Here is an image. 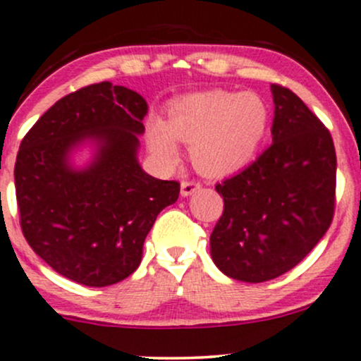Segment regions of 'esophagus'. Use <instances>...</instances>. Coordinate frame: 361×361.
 <instances>
[{"label": "esophagus", "mask_w": 361, "mask_h": 361, "mask_svg": "<svg viewBox=\"0 0 361 361\" xmlns=\"http://www.w3.org/2000/svg\"><path fill=\"white\" fill-rule=\"evenodd\" d=\"M200 187H202V185H200L199 181H193V180H183V181H181V195H183V197L192 195V193L199 190Z\"/></svg>", "instance_id": "1"}]
</instances>
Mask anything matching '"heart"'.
<instances>
[{"label":"heart","instance_id":"b5f03b06","mask_svg":"<svg viewBox=\"0 0 361 361\" xmlns=\"http://www.w3.org/2000/svg\"><path fill=\"white\" fill-rule=\"evenodd\" d=\"M270 126V109L256 93L206 91L174 102L166 124L149 126L150 150L162 162H174V140L190 143V159L207 176H226L247 166Z\"/></svg>","mask_w":361,"mask_h":361}]
</instances>
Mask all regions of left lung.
I'll list each match as a JSON object with an SVG mask.
<instances>
[{
  "instance_id": "8db88e82",
  "label": "left lung",
  "mask_w": 361,
  "mask_h": 361,
  "mask_svg": "<svg viewBox=\"0 0 361 361\" xmlns=\"http://www.w3.org/2000/svg\"><path fill=\"white\" fill-rule=\"evenodd\" d=\"M273 143L235 176L216 185L223 214L211 256L230 279L259 283L292 270L331 226L336 149L331 131L289 88L271 85Z\"/></svg>"
}]
</instances>
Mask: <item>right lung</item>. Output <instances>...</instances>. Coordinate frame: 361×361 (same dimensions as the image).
I'll list each match as a JSON object with an SVG mask.
<instances>
[{
	"mask_svg": "<svg viewBox=\"0 0 361 361\" xmlns=\"http://www.w3.org/2000/svg\"><path fill=\"white\" fill-rule=\"evenodd\" d=\"M147 102L109 81L60 98L20 143L15 193L20 228L34 252L88 287L121 282L138 268L143 242L178 181L152 178L136 161ZM91 139L95 161L72 170L68 154Z\"/></svg>",
	"mask_w": 361,
	"mask_h": 361,
	"instance_id": "1",
	"label": "right lung"
}]
</instances>
